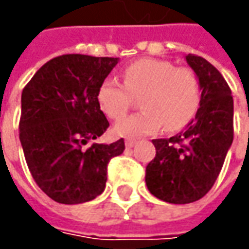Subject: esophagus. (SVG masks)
Wrapping results in <instances>:
<instances>
[{
	"label": "esophagus",
	"instance_id": "34e87169",
	"mask_svg": "<svg viewBox=\"0 0 249 249\" xmlns=\"http://www.w3.org/2000/svg\"><path fill=\"white\" fill-rule=\"evenodd\" d=\"M124 144H126V147H127V148H131V147H134V145L137 144V141H136V140L127 139L126 141H124Z\"/></svg>",
	"mask_w": 249,
	"mask_h": 249
}]
</instances>
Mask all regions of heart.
<instances>
[{
	"mask_svg": "<svg viewBox=\"0 0 249 249\" xmlns=\"http://www.w3.org/2000/svg\"><path fill=\"white\" fill-rule=\"evenodd\" d=\"M140 95L143 110L115 124L119 136L154 134L163 124L167 130L184 127L199 108L201 84L190 68L144 58L123 71V84L113 77L104 79L97 90V102L108 118L120 119L129 109L132 97Z\"/></svg>",
	"mask_w": 249,
	"mask_h": 249,
	"instance_id": "b5f03b06",
	"label": "heart"
}]
</instances>
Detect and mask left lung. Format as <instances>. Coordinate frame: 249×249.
<instances>
[{"label": "left lung", "mask_w": 249, "mask_h": 249, "mask_svg": "<svg viewBox=\"0 0 249 249\" xmlns=\"http://www.w3.org/2000/svg\"><path fill=\"white\" fill-rule=\"evenodd\" d=\"M187 63L201 84V102L187 127L170 139L152 140L157 155L145 169L149 193L169 204L201 199L215 184L233 142V97L225 77L202 56Z\"/></svg>", "instance_id": "obj_1"}]
</instances>
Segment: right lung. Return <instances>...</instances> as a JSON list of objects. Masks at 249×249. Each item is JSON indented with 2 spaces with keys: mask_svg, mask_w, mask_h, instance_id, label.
Returning a JSON list of instances; mask_svg holds the SVG:
<instances>
[{
  "mask_svg": "<svg viewBox=\"0 0 249 249\" xmlns=\"http://www.w3.org/2000/svg\"><path fill=\"white\" fill-rule=\"evenodd\" d=\"M118 61L61 55L43 65L22 91L24 158L37 186L59 204H83L102 194L109 160L124 151L123 139L89 145L109 126L97 90Z\"/></svg>",
  "mask_w": 249,
  "mask_h": 249,
  "instance_id": "right-lung-1",
  "label": "right lung"
}]
</instances>
